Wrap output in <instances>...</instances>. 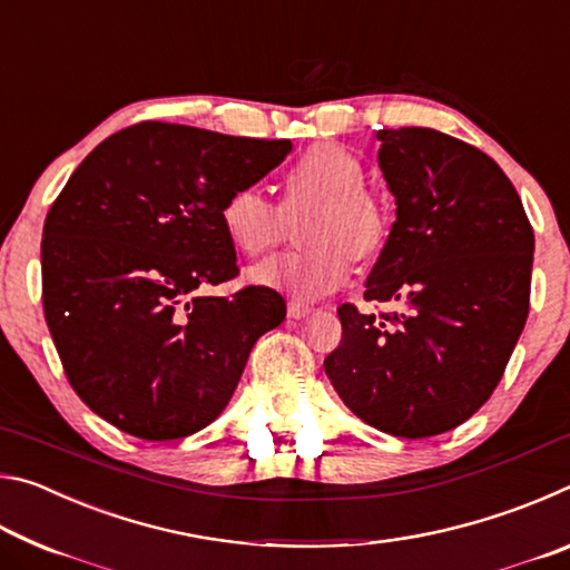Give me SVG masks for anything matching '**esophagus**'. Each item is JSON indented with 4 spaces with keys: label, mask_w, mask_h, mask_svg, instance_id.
I'll return each mask as SVG.
<instances>
[{
    "label": "esophagus",
    "mask_w": 570,
    "mask_h": 570,
    "mask_svg": "<svg viewBox=\"0 0 570 570\" xmlns=\"http://www.w3.org/2000/svg\"><path fill=\"white\" fill-rule=\"evenodd\" d=\"M306 314H312V306L304 304L302 298H294V302H288V316H292V320H304Z\"/></svg>",
    "instance_id": "obj_1"
}]
</instances>
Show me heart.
Instances as JSON below:
<instances>
[{
  "label": "heart",
  "mask_w": 570,
  "mask_h": 570,
  "mask_svg": "<svg viewBox=\"0 0 570 570\" xmlns=\"http://www.w3.org/2000/svg\"><path fill=\"white\" fill-rule=\"evenodd\" d=\"M362 160L340 146H314L284 173L286 206L306 210L298 236L306 248L282 262L256 266L248 282L286 284L298 294H326L352 274L354 256L370 258L390 236L382 200L364 188ZM218 224L244 256H262L282 234V218L256 188L230 190L218 208Z\"/></svg>",
  "instance_id": "b5f03b06"
}]
</instances>
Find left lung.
I'll list each match as a JSON object with an SVG mask.
<instances>
[{"label": "left lung", "instance_id": "8db88e82", "mask_svg": "<svg viewBox=\"0 0 570 570\" xmlns=\"http://www.w3.org/2000/svg\"><path fill=\"white\" fill-rule=\"evenodd\" d=\"M394 224L366 278V302L336 308L342 342L326 377L356 417L394 438L442 435L472 417L523 332L533 228L493 158L430 128L380 130Z\"/></svg>", "mask_w": 570, "mask_h": 570}]
</instances>
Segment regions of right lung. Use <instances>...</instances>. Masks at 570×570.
Wrapping results in <instances>:
<instances>
[{
	"instance_id": "obj_1",
	"label": "right lung",
	"mask_w": 570,
	"mask_h": 570,
	"mask_svg": "<svg viewBox=\"0 0 570 570\" xmlns=\"http://www.w3.org/2000/svg\"><path fill=\"white\" fill-rule=\"evenodd\" d=\"M292 140L138 122L67 180L42 230V304L67 380L140 440H178L226 410L256 340L284 322L274 288L208 296L238 274L218 224Z\"/></svg>"
}]
</instances>
